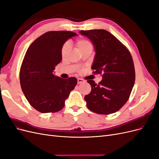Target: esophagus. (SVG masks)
<instances>
[{
    "instance_id": "1",
    "label": "esophagus",
    "mask_w": 159,
    "mask_h": 159,
    "mask_svg": "<svg viewBox=\"0 0 159 159\" xmlns=\"http://www.w3.org/2000/svg\"><path fill=\"white\" fill-rule=\"evenodd\" d=\"M84 82H85V81L83 79H81V78L78 79V84H82Z\"/></svg>"
}]
</instances>
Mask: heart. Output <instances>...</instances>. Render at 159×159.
Returning a JSON list of instances; mask_svg holds the SVG:
<instances>
[{"label": "heart", "instance_id": "obj_1", "mask_svg": "<svg viewBox=\"0 0 159 159\" xmlns=\"http://www.w3.org/2000/svg\"><path fill=\"white\" fill-rule=\"evenodd\" d=\"M75 46L77 48L78 50L81 53L85 50H91L92 51L93 45L92 42L89 41L88 39L85 38H80V39L77 40L75 42ZM70 46L69 43L66 42L64 44V46L61 48V55L62 58H65L66 56L70 52Z\"/></svg>", "mask_w": 159, "mask_h": 159}]
</instances>
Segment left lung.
Wrapping results in <instances>:
<instances>
[{"mask_svg": "<svg viewBox=\"0 0 159 159\" xmlns=\"http://www.w3.org/2000/svg\"><path fill=\"white\" fill-rule=\"evenodd\" d=\"M94 45L96 54L91 69L102 75L95 84L88 80L91 92L85 96L88 108L98 114L117 112L127 103L135 80V71L131 53L117 38L103 30H81Z\"/></svg>", "mask_w": 159, "mask_h": 159, "instance_id": "8db88e82", "label": "left lung"}]
</instances>
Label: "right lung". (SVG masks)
<instances>
[{"instance_id":"obj_1","label":"right lung","mask_w":159,"mask_h":159,"mask_svg":"<svg viewBox=\"0 0 159 159\" xmlns=\"http://www.w3.org/2000/svg\"><path fill=\"white\" fill-rule=\"evenodd\" d=\"M76 35L70 31L47 32L32 43L24 57L20 70L21 88L28 102L40 113L63 109L77 84L74 77L62 79L53 73L61 61L65 42Z\"/></svg>"}]
</instances>
